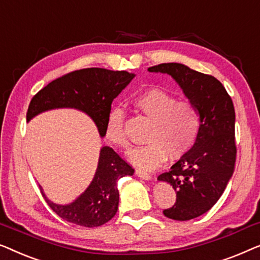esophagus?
<instances>
[{"instance_id":"1","label":"esophagus","mask_w":260,"mask_h":260,"mask_svg":"<svg viewBox=\"0 0 260 260\" xmlns=\"http://www.w3.org/2000/svg\"><path fill=\"white\" fill-rule=\"evenodd\" d=\"M135 174H137L139 178L144 179V180H151V179H152L151 175H149L148 173H146V172H144V171H141V170L135 171Z\"/></svg>"}]
</instances>
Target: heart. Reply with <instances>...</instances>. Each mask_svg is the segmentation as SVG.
Here are the masks:
<instances>
[{"mask_svg": "<svg viewBox=\"0 0 260 260\" xmlns=\"http://www.w3.org/2000/svg\"><path fill=\"white\" fill-rule=\"evenodd\" d=\"M134 108L145 115L151 127L146 134V146L135 147L128 153V160L145 171L155 170L171 159L185 155L193 147L200 129V116L191 102L177 99L160 89H148L132 100ZM126 114L121 108L108 113L105 134L116 147H126Z\"/></svg>", "mask_w": 260, "mask_h": 260, "instance_id": "1", "label": "heart"}]
</instances>
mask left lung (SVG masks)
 Instances as JSON below:
<instances>
[{
    "label": "left lung",
    "instance_id": "1",
    "mask_svg": "<svg viewBox=\"0 0 260 260\" xmlns=\"http://www.w3.org/2000/svg\"><path fill=\"white\" fill-rule=\"evenodd\" d=\"M148 72L170 75L199 113L200 129L193 147L158 177L177 192V202L164 214L174 220H191L213 207L235 172V107L214 76L177 62L149 67Z\"/></svg>",
    "mask_w": 260,
    "mask_h": 260
}]
</instances>
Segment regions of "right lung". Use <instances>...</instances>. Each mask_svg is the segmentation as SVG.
I'll return each instance as SVG.
<instances>
[{
	"instance_id": "1",
	"label": "right lung",
	"mask_w": 260,
	"mask_h": 260,
	"mask_svg": "<svg viewBox=\"0 0 260 260\" xmlns=\"http://www.w3.org/2000/svg\"><path fill=\"white\" fill-rule=\"evenodd\" d=\"M134 76V73L104 68H86L69 73L48 83L31 99L27 122L43 112L73 108L88 115L100 137L104 138L112 102L129 85ZM133 173V168L113 148L104 146L100 149L93 180L85 192L72 203H54L47 198L41 186L40 189L47 204L58 217L85 228H96L111 220L118 211V179Z\"/></svg>"
}]
</instances>
